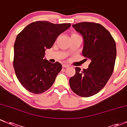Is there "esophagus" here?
I'll list each match as a JSON object with an SVG mask.
<instances>
[{"label": "esophagus", "instance_id": "1", "mask_svg": "<svg viewBox=\"0 0 127 127\" xmlns=\"http://www.w3.org/2000/svg\"><path fill=\"white\" fill-rule=\"evenodd\" d=\"M63 67H69V64H63Z\"/></svg>", "mask_w": 127, "mask_h": 127}]
</instances>
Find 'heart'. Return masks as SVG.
Masks as SVG:
<instances>
[{
  "label": "heart",
  "mask_w": 127,
  "mask_h": 127,
  "mask_svg": "<svg viewBox=\"0 0 127 127\" xmlns=\"http://www.w3.org/2000/svg\"><path fill=\"white\" fill-rule=\"evenodd\" d=\"M77 35V34H72V35Z\"/></svg>",
  "instance_id": "1"
}]
</instances>
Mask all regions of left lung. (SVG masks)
I'll return each mask as SVG.
<instances>
[{"label": "left lung", "instance_id": "1", "mask_svg": "<svg viewBox=\"0 0 127 127\" xmlns=\"http://www.w3.org/2000/svg\"><path fill=\"white\" fill-rule=\"evenodd\" d=\"M72 26L83 37L82 54L90 63L83 70L76 67L69 84L76 95L90 97L101 91L112 75L116 58V43L109 31L98 23L81 22Z\"/></svg>", "mask_w": 127, "mask_h": 127}]
</instances>
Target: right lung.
<instances>
[{
  "label": "right lung",
  "instance_id": "add662e5",
  "mask_svg": "<svg viewBox=\"0 0 127 127\" xmlns=\"http://www.w3.org/2000/svg\"><path fill=\"white\" fill-rule=\"evenodd\" d=\"M70 25L39 21L30 23L17 35L13 66L20 83L29 92L43 93L54 84L62 65L46 60L45 51L52 48L58 35Z\"/></svg>",
  "mask_w": 127,
  "mask_h": 127
}]
</instances>
